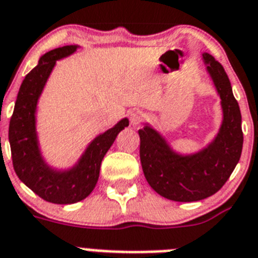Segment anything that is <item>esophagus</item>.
<instances>
[{"mask_svg": "<svg viewBox=\"0 0 258 258\" xmlns=\"http://www.w3.org/2000/svg\"><path fill=\"white\" fill-rule=\"evenodd\" d=\"M143 119V112L139 111V110H133V111H130V122L131 124L135 125L140 122Z\"/></svg>", "mask_w": 258, "mask_h": 258, "instance_id": "obj_1", "label": "esophagus"}]
</instances>
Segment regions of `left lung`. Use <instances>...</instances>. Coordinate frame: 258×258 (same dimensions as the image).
<instances>
[{
  "label": "left lung",
  "mask_w": 258,
  "mask_h": 258,
  "mask_svg": "<svg viewBox=\"0 0 258 258\" xmlns=\"http://www.w3.org/2000/svg\"><path fill=\"white\" fill-rule=\"evenodd\" d=\"M202 60L222 107V123L214 139L197 152L181 153L151 123L139 130L147 182L157 194L176 202H194L215 194L229 178L243 149L241 114L228 76L210 53H202Z\"/></svg>",
  "instance_id": "1"
}]
</instances>
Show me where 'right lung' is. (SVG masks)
Returning a JSON list of instances; mask_svg holds the SVG:
<instances>
[{"mask_svg": "<svg viewBox=\"0 0 258 258\" xmlns=\"http://www.w3.org/2000/svg\"><path fill=\"white\" fill-rule=\"evenodd\" d=\"M80 45H64L47 52L23 80L9 125L13 166L18 178L47 202L71 205L93 191L99 177L101 162L118 134L128 125L120 119L111 128L97 135L79 160L69 168H56L45 161L36 130V110L44 86L57 60L75 53Z\"/></svg>", "mask_w": 258, "mask_h": 258, "instance_id": "obj_1", "label": "right lung"}]
</instances>
